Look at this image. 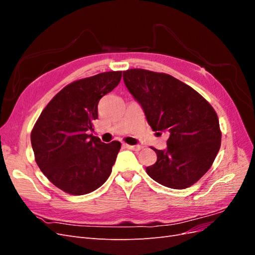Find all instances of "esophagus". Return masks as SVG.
<instances>
[{"instance_id":"esophagus-1","label":"esophagus","mask_w":255,"mask_h":255,"mask_svg":"<svg viewBox=\"0 0 255 255\" xmlns=\"http://www.w3.org/2000/svg\"><path fill=\"white\" fill-rule=\"evenodd\" d=\"M126 148L129 149V150H133V151H139L141 149L140 145H129V144H125Z\"/></svg>"}]
</instances>
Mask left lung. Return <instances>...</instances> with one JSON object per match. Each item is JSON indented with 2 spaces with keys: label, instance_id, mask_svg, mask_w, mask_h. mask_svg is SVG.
<instances>
[{
  "label": "left lung",
  "instance_id": "1",
  "mask_svg": "<svg viewBox=\"0 0 255 255\" xmlns=\"http://www.w3.org/2000/svg\"><path fill=\"white\" fill-rule=\"evenodd\" d=\"M123 81L139 103L154 132L167 133V149L156 152V163L145 168L157 183L184 189L198 182L220 149L218 116L188 85L166 73L143 69L123 71Z\"/></svg>",
  "mask_w": 255,
  "mask_h": 255
}]
</instances>
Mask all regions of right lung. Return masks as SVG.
Segmentation results:
<instances>
[{
    "label": "right lung",
    "instance_id": "right-lung-1",
    "mask_svg": "<svg viewBox=\"0 0 255 255\" xmlns=\"http://www.w3.org/2000/svg\"><path fill=\"white\" fill-rule=\"evenodd\" d=\"M121 71L103 72L67 85L44 107L30 133L35 160L43 174L67 194L98 189L111 175L119 141L88 135L100 99L117 87Z\"/></svg>",
    "mask_w": 255,
    "mask_h": 255
}]
</instances>
